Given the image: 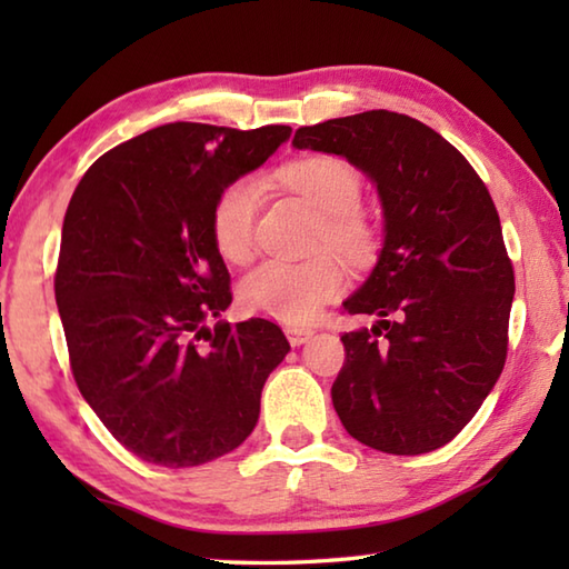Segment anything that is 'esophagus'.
Segmentation results:
<instances>
[{"label":"esophagus","instance_id":"obj_1","mask_svg":"<svg viewBox=\"0 0 569 569\" xmlns=\"http://www.w3.org/2000/svg\"><path fill=\"white\" fill-rule=\"evenodd\" d=\"M286 336L291 346H301L313 336V329H303V326H286Z\"/></svg>","mask_w":569,"mask_h":569}]
</instances>
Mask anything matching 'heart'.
<instances>
[{"label":"heart","instance_id":"heart-1","mask_svg":"<svg viewBox=\"0 0 569 569\" xmlns=\"http://www.w3.org/2000/svg\"><path fill=\"white\" fill-rule=\"evenodd\" d=\"M278 178L323 213V243H331L351 261H361L371 253L373 226L359 210L361 178L349 162L333 156H308L288 162L278 170ZM258 203L261 182L250 176L228 182L218 192L210 213V233L226 261L243 263L253 250ZM343 283V266L331 253L303 263L266 261L246 276L240 301L253 313L286 323H308L341 293Z\"/></svg>","mask_w":569,"mask_h":569}]
</instances>
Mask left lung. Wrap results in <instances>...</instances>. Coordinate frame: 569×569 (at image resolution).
<instances>
[{
  "mask_svg": "<svg viewBox=\"0 0 569 569\" xmlns=\"http://www.w3.org/2000/svg\"><path fill=\"white\" fill-rule=\"evenodd\" d=\"M293 148L349 160L383 210L379 261L343 301L379 319L341 336L331 399L343 429L387 455L445 447L507 359L515 271L492 196L455 146L409 114L369 110L298 128Z\"/></svg>",
  "mask_w": 569,
  "mask_h": 569,
  "instance_id": "1",
  "label": "left lung"
}]
</instances>
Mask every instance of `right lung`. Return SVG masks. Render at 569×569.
<instances>
[{"instance_id":"add662e5","label":"right lung","mask_w":569,"mask_h":569,"mask_svg":"<svg viewBox=\"0 0 569 569\" xmlns=\"http://www.w3.org/2000/svg\"><path fill=\"white\" fill-rule=\"evenodd\" d=\"M288 138V124H160L72 192L54 276L70 366L110 435L150 465L198 467L243 445L291 351L266 319L206 326L233 301L210 233L218 192Z\"/></svg>"}]
</instances>
